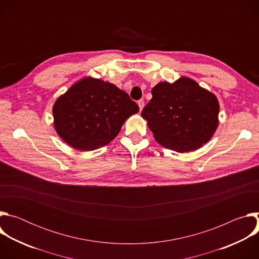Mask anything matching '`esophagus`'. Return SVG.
<instances>
[{"mask_svg":"<svg viewBox=\"0 0 259 259\" xmlns=\"http://www.w3.org/2000/svg\"><path fill=\"white\" fill-rule=\"evenodd\" d=\"M137 104H138V106H139V110L141 112L142 108H143V106H144V101L140 99V100H138V101H137Z\"/></svg>","mask_w":259,"mask_h":259,"instance_id":"1","label":"esophagus"}]
</instances>
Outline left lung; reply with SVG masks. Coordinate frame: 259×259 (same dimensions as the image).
I'll list each match as a JSON object with an SVG mask.
<instances>
[{
  "label": "left lung",
  "mask_w": 259,
  "mask_h": 259,
  "mask_svg": "<svg viewBox=\"0 0 259 259\" xmlns=\"http://www.w3.org/2000/svg\"><path fill=\"white\" fill-rule=\"evenodd\" d=\"M152 94L141 116L166 149L186 153L199 149L211 138L219 113L214 94L184 77L173 84L159 83Z\"/></svg>",
  "instance_id": "left-lung-1"
}]
</instances>
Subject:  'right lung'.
I'll return each mask as SVG.
<instances>
[{"mask_svg":"<svg viewBox=\"0 0 259 259\" xmlns=\"http://www.w3.org/2000/svg\"><path fill=\"white\" fill-rule=\"evenodd\" d=\"M138 110L136 102L114 84L86 78L56 100L54 126L69 145L93 151L112 141L125 120Z\"/></svg>","mask_w":259,"mask_h":259,"instance_id":"add662e5","label":"right lung"}]
</instances>
